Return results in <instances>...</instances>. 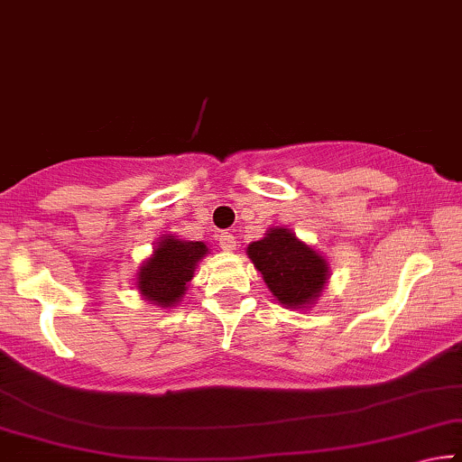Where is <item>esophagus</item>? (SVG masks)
<instances>
[{
	"label": "esophagus",
	"instance_id": "1",
	"mask_svg": "<svg viewBox=\"0 0 462 462\" xmlns=\"http://www.w3.org/2000/svg\"><path fill=\"white\" fill-rule=\"evenodd\" d=\"M218 245H221L225 252H233L237 247V241L233 237V233H221V236H218Z\"/></svg>",
	"mask_w": 462,
	"mask_h": 462
}]
</instances>
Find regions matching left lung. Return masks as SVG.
I'll return each mask as SVG.
<instances>
[{
	"instance_id": "left-lung-1",
	"label": "left lung",
	"mask_w": 462,
	"mask_h": 462,
	"mask_svg": "<svg viewBox=\"0 0 462 462\" xmlns=\"http://www.w3.org/2000/svg\"><path fill=\"white\" fill-rule=\"evenodd\" d=\"M247 258L268 291L287 310H308L320 300L330 281V264L287 226H271L247 245Z\"/></svg>"
}]
</instances>
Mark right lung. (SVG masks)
<instances>
[{"mask_svg":"<svg viewBox=\"0 0 462 462\" xmlns=\"http://www.w3.org/2000/svg\"><path fill=\"white\" fill-rule=\"evenodd\" d=\"M207 254L210 250L204 241L180 239L173 233L162 236L136 273V289L142 300L162 310L175 308L194 279L198 262Z\"/></svg>","mask_w":462,"mask_h":462,"instance_id":"obj_1","label":"right lung"}]
</instances>
